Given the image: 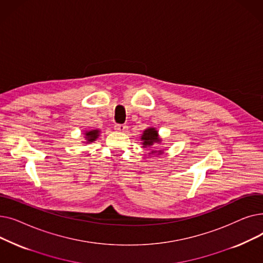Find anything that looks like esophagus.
I'll return each mask as SVG.
<instances>
[{
    "mask_svg": "<svg viewBox=\"0 0 263 263\" xmlns=\"http://www.w3.org/2000/svg\"><path fill=\"white\" fill-rule=\"evenodd\" d=\"M114 129L117 131V132H126L128 127L126 126V124H115Z\"/></svg>",
    "mask_w": 263,
    "mask_h": 263,
    "instance_id": "34e87169",
    "label": "esophagus"
}]
</instances>
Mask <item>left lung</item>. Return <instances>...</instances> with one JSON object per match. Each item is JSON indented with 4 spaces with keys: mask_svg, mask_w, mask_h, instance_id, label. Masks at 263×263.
Listing matches in <instances>:
<instances>
[{
    "mask_svg": "<svg viewBox=\"0 0 263 263\" xmlns=\"http://www.w3.org/2000/svg\"><path fill=\"white\" fill-rule=\"evenodd\" d=\"M141 141L143 148H150V153L148 155H154V156H161L164 154L163 150H156L157 148H153L155 145L161 144L162 139L159 135V131L154 128V127H149L146 130H144L143 134L141 135Z\"/></svg>",
    "mask_w": 263,
    "mask_h": 263,
    "instance_id": "1",
    "label": "left lung"
}]
</instances>
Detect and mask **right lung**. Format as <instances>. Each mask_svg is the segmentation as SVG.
Returning a JSON list of instances; mask_svg holds the SVG:
<instances>
[{
    "label": "right lung",
    "instance_id": "1",
    "mask_svg": "<svg viewBox=\"0 0 263 263\" xmlns=\"http://www.w3.org/2000/svg\"><path fill=\"white\" fill-rule=\"evenodd\" d=\"M100 132L101 131L99 129H93V130H86V131H84V139H85V141H82V143H84V144L93 143L99 137Z\"/></svg>",
    "mask_w": 263,
    "mask_h": 263
}]
</instances>
